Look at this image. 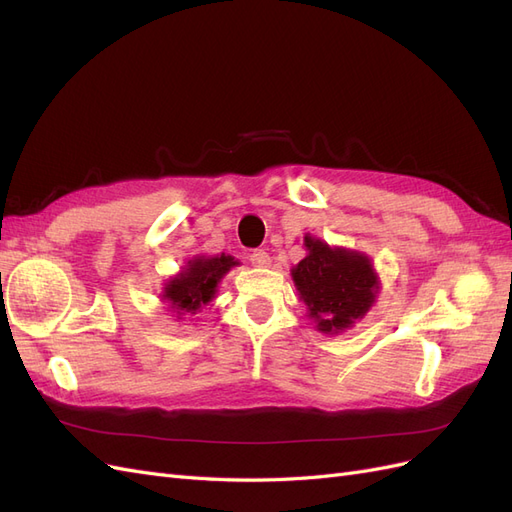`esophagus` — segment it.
I'll use <instances>...</instances> for the list:
<instances>
[{
    "label": "esophagus",
    "instance_id": "34e87169",
    "mask_svg": "<svg viewBox=\"0 0 512 512\" xmlns=\"http://www.w3.org/2000/svg\"><path fill=\"white\" fill-rule=\"evenodd\" d=\"M250 260H252L254 267H269L271 265V256L265 250H254L250 254Z\"/></svg>",
    "mask_w": 512,
    "mask_h": 512
}]
</instances>
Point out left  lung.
<instances>
[{
	"label": "left lung",
	"mask_w": 512,
	"mask_h": 512,
	"mask_svg": "<svg viewBox=\"0 0 512 512\" xmlns=\"http://www.w3.org/2000/svg\"><path fill=\"white\" fill-rule=\"evenodd\" d=\"M303 245L307 256L290 271L294 286L318 331L342 333L376 303L380 282L374 265L361 252L331 247L309 235Z\"/></svg>",
	"instance_id": "left-lung-1"
}]
</instances>
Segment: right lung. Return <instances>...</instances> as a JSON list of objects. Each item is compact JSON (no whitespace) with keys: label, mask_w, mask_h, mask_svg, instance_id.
Masks as SVG:
<instances>
[{"label":"right lung","mask_w":512,"mask_h":512,"mask_svg":"<svg viewBox=\"0 0 512 512\" xmlns=\"http://www.w3.org/2000/svg\"><path fill=\"white\" fill-rule=\"evenodd\" d=\"M239 262L220 254V256H194L188 265L175 277H170L164 286L162 299L170 303L177 318L183 314H196L200 307L209 305L218 292L222 277Z\"/></svg>","instance_id":"right-lung-1"}]
</instances>
